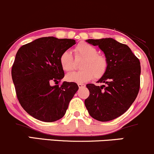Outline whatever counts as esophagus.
Listing matches in <instances>:
<instances>
[{"mask_svg":"<svg viewBox=\"0 0 154 154\" xmlns=\"http://www.w3.org/2000/svg\"><path fill=\"white\" fill-rule=\"evenodd\" d=\"M77 85H78V87L80 88H84L85 86V84H82V83H78Z\"/></svg>","mask_w":154,"mask_h":154,"instance_id":"esophagus-1","label":"esophagus"}]
</instances>
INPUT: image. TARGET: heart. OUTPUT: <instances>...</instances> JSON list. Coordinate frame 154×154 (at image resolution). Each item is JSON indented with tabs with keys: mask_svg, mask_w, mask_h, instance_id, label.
Masks as SVG:
<instances>
[{
	"mask_svg": "<svg viewBox=\"0 0 154 154\" xmlns=\"http://www.w3.org/2000/svg\"><path fill=\"white\" fill-rule=\"evenodd\" d=\"M76 58H83L80 64V71L69 73L66 76L69 82H87L94 77L96 80L102 78L107 70L108 62L105 56L97 53L96 47L82 42L77 44L74 49ZM62 69L65 72H71L74 69V60L72 53L68 50L63 52L59 58Z\"/></svg>",
	"mask_w": 154,
	"mask_h": 154,
	"instance_id": "1",
	"label": "heart"
}]
</instances>
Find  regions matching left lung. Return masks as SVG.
<instances>
[{"label": "left lung", "mask_w": 154, "mask_h": 154, "mask_svg": "<svg viewBox=\"0 0 154 154\" xmlns=\"http://www.w3.org/2000/svg\"><path fill=\"white\" fill-rule=\"evenodd\" d=\"M88 43L99 46L108 62L105 74L97 82L102 86L87 84L90 95L85 105L92 118L109 121L129 109L139 93L140 62L127 45L111 38L88 39Z\"/></svg>", "instance_id": "8db88e82"}]
</instances>
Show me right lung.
<instances>
[{"label": "right lung", "instance_id": "add662e5", "mask_svg": "<svg viewBox=\"0 0 154 154\" xmlns=\"http://www.w3.org/2000/svg\"><path fill=\"white\" fill-rule=\"evenodd\" d=\"M75 44L74 39L42 37L18 50L11 77L20 104L32 117L54 122L65 115L79 87L73 82L59 85L64 77L59 58ZM52 82L55 86L50 85Z\"/></svg>", "mask_w": 154, "mask_h": 154}]
</instances>
